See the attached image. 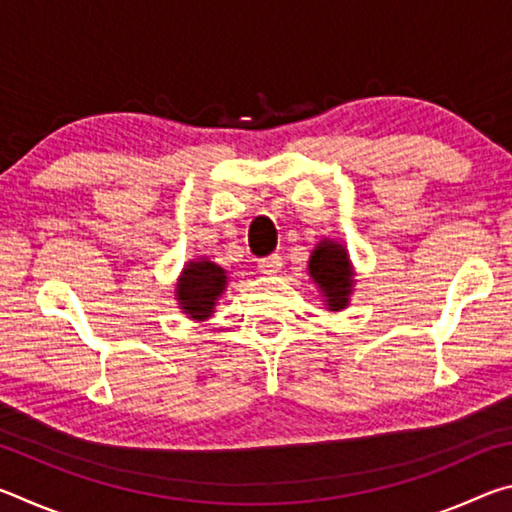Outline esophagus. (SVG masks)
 I'll list each match as a JSON object with an SVG mask.
<instances>
[{
  "mask_svg": "<svg viewBox=\"0 0 512 512\" xmlns=\"http://www.w3.org/2000/svg\"><path fill=\"white\" fill-rule=\"evenodd\" d=\"M280 266H282V257L277 255V253H273V255H266V257H262L257 262V268L262 273H266V275H273V273H277L280 271Z\"/></svg>",
  "mask_w": 512,
  "mask_h": 512,
  "instance_id": "esophagus-1",
  "label": "esophagus"
}]
</instances>
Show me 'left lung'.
Wrapping results in <instances>:
<instances>
[{"mask_svg":"<svg viewBox=\"0 0 512 512\" xmlns=\"http://www.w3.org/2000/svg\"><path fill=\"white\" fill-rule=\"evenodd\" d=\"M309 275L325 293L327 307L339 311L348 307L352 287V268L345 248L334 241H320L309 259Z\"/></svg>","mask_w":512,"mask_h":512,"instance_id":"1","label":"left lung"}]
</instances>
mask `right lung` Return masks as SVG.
Masks as SVG:
<instances>
[{"label":"right lung","mask_w":512,"mask_h":512,"mask_svg":"<svg viewBox=\"0 0 512 512\" xmlns=\"http://www.w3.org/2000/svg\"><path fill=\"white\" fill-rule=\"evenodd\" d=\"M225 289V271L212 262H189L178 284V302L196 320L212 314L216 298Z\"/></svg>","instance_id":"right-lung-1"}]
</instances>
